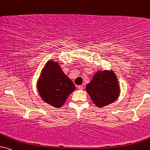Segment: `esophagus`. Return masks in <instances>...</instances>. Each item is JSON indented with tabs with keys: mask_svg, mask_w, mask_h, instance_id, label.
Instances as JSON below:
<instances>
[{
	"mask_svg": "<svg viewBox=\"0 0 150 150\" xmlns=\"http://www.w3.org/2000/svg\"><path fill=\"white\" fill-rule=\"evenodd\" d=\"M83 88H84V86H83V85H79V86H78V89H80V90H82V89H83Z\"/></svg>",
	"mask_w": 150,
	"mask_h": 150,
	"instance_id": "34e87169",
	"label": "esophagus"
}]
</instances>
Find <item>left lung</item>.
Returning <instances> with one entry per match:
<instances>
[{
  "mask_svg": "<svg viewBox=\"0 0 150 150\" xmlns=\"http://www.w3.org/2000/svg\"><path fill=\"white\" fill-rule=\"evenodd\" d=\"M86 91L98 108H103L117 100L120 89L113 70H98L86 86Z\"/></svg>",
  "mask_w": 150,
  "mask_h": 150,
  "instance_id": "8db88e82",
  "label": "left lung"
}]
</instances>
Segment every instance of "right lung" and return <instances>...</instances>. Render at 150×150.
<instances>
[{"mask_svg":"<svg viewBox=\"0 0 150 150\" xmlns=\"http://www.w3.org/2000/svg\"><path fill=\"white\" fill-rule=\"evenodd\" d=\"M37 90L44 102L56 108H61L76 89L58 61L50 59L42 69L37 81Z\"/></svg>","mask_w":150,"mask_h":150,"instance_id":"1","label":"right lung"}]
</instances>
